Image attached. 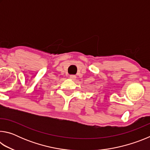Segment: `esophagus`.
<instances>
[{"instance_id":"obj_1","label":"esophagus","mask_w":150,"mask_h":150,"mask_svg":"<svg viewBox=\"0 0 150 150\" xmlns=\"http://www.w3.org/2000/svg\"><path fill=\"white\" fill-rule=\"evenodd\" d=\"M69 78L71 79V80H75L76 79V76L75 75H71L69 76Z\"/></svg>"}]
</instances>
